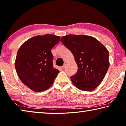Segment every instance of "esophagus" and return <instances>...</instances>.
<instances>
[{
	"instance_id": "1",
	"label": "esophagus",
	"mask_w": 126,
	"mask_h": 126,
	"mask_svg": "<svg viewBox=\"0 0 126 126\" xmlns=\"http://www.w3.org/2000/svg\"><path fill=\"white\" fill-rule=\"evenodd\" d=\"M65 66H66V62H65L64 63V64L63 66H62V68L63 69H64L65 67Z\"/></svg>"
}]
</instances>
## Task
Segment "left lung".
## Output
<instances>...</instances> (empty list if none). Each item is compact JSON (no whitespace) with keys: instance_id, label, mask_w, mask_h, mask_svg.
<instances>
[{"instance_id":"8db88e82","label":"left lung","mask_w":126,"mask_h":126,"mask_svg":"<svg viewBox=\"0 0 126 126\" xmlns=\"http://www.w3.org/2000/svg\"><path fill=\"white\" fill-rule=\"evenodd\" d=\"M61 41L72 52L78 64V71L71 77L72 83L81 91H93L108 70V50L97 39L85 35H67Z\"/></svg>"}]
</instances>
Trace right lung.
I'll return each mask as SVG.
<instances>
[{"mask_svg":"<svg viewBox=\"0 0 126 126\" xmlns=\"http://www.w3.org/2000/svg\"><path fill=\"white\" fill-rule=\"evenodd\" d=\"M60 38L52 34L37 35L28 39L18 49L15 68L21 81L32 91L47 89L59 72L53 67L51 50Z\"/></svg>","mask_w":126,"mask_h":126,"instance_id":"obj_1","label":"right lung"}]
</instances>
